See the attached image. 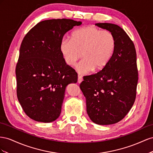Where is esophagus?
Wrapping results in <instances>:
<instances>
[{
  "mask_svg": "<svg viewBox=\"0 0 153 153\" xmlns=\"http://www.w3.org/2000/svg\"><path fill=\"white\" fill-rule=\"evenodd\" d=\"M82 81V77L81 76H79V75H78V81H77V82H78V83H81V82Z\"/></svg>",
  "mask_w": 153,
  "mask_h": 153,
  "instance_id": "1",
  "label": "esophagus"
}]
</instances>
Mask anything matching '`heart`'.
Instances as JSON below:
<instances>
[{"label": "heart", "instance_id": "1", "mask_svg": "<svg viewBox=\"0 0 153 153\" xmlns=\"http://www.w3.org/2000/svg\"><path fill=\"white\" fill-rule=\"evenodd\" d=\"M115 45V38L111 32L88 25L74 30L71 38H63L59 51L65 63L71 66L82 56L83 58L76 68L80 74H86L94 68L98 71L105 67L112 57Z\"/></svg>", "mask_w": 153, "mask_h": 153}]
</instances>
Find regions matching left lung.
Returning <instances> with one entry per match:
<instances>
[{"label":"left lung","instance_id":"1","mask_svg":"<svg viewBox=\"0 0 153 153\" xmlns=\"http://www.w3.org/2000/svg\"><path fill=\"white\" fill-rule=\"evenodd\" d=\"M95 25L113 34L115 49L102 71L83 77L80 88L90 120L99 125H110L124 119L136 98L138 79L136 50L133 42L119 25Z\"/></svg>","mask_w":153,"mask_h":153}]
</instances>
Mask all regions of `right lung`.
I'll list each match as a JSON object with an SVG mask.
<instances>
[{
	"instance_id": "1",
	"label": "right lung",
	"mask_w": 153,
	"mask_h": 153,
	"mask_svg": "<svg viewBox=\"0 0 153 153\" xmlns=\"http://www.w3.org/2000/svg\"><path fill=\"white\" fill-rule=\"evenodd\" d=\"M82 22L71 19L42 21L24 38L16 67V94L30 119L49 123L62 111L65 88L76 83L77 74L59 51L65 34Z\"/></svg>"
}]
</instances>
